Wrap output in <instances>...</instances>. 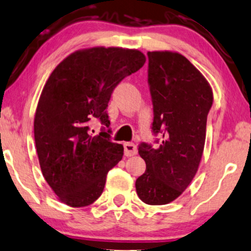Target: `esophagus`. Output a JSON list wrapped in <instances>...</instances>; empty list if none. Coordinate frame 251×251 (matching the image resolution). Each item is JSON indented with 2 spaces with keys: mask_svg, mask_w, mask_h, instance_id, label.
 Returning <instances> with one entry per match:
<instances>
[{
  "mask_svg": "<svg viewBox=\"0 0 251 251\" xmlns=\"http://www.w3.org/2000/svg\"><path fill=\"white\" fill-rule=\"evenodd\" d=\"M124 153H125L126 156H133V155L138 153V148L133 142H125L124 144Z\"/></svg>",
  "mask_w": 251,
  "mask_h": 251,
  "instance_id": "esophagus-1",
  "label": "esophagus"
}]
</instances>
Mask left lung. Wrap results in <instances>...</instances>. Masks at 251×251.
<instances>
[{
  "instance_id": "left-lung-1",
  "label": "left lung",
  "mask_w": 251,
  "mask_h": 251,
  "mask_svg": "<svg viewBox=\"0 0 251 251\" xmlns=\"http://www.w3.org/2000/svg\"><path fill=\"white\" fill-rule=\"evenodd\" d=\"M148 85L153 103V147L139 145L145 174L135 182L139 198L149 205H164L182 195L201 163L206 122L213 93L185 56L174 52H148Z\"/></svg>"
}]
</instances>
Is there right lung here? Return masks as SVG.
Returning <instances> with one entry per match:
<instances>
[{"label": "right lung", "instance_id": "add662e5", "mask_svg": "<svg viewBox=\"0 0 251 251\" xmlns=\"http://www.w3.org/2000/svg\"><path fill=\"white\" fill-rule=\"evenodd\" d=\"M145 62L140 50L94 47L72 53L47 80L34 141L43 175L65 204L83 207L97 201L109 170L123 158V146L111 141L106 107L117 85ZM95 120L103 125L98 136L90 132Z\"/></svg>", "mask_w": 251, "mask_h": 251}]
</instances>
